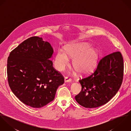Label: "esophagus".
I'll return each instance as SVG.
<instances>
[{
    "label": "esophagus",
    "mask_w": 131,
    "mask_h": 131,
    "mask_svg": "<svg viewBox=\"0 0 131 131\" xmlns=\"http://www.w3.org/2000/svg\"><path fill=\"white\" fill-rule=\"evenodd\" d=\"M64 82L65 83H70L72 82V79L69 78L68 77H66L64 79Z\"/></svg>",
    "instance_id": "34e87169"
}]
</instances>
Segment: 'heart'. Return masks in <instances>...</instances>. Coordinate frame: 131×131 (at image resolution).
Here are the masks:
<instances>
[{"mask_svg": "<svg viewBox=\"0 0 131 131\" xmlns=\"http://www.w3.org/2000/svg\"><path fill=\"white\" fill-rule=\"evenodd\" d=\"M64 50L65 51L58 49L54 58V67L60 72L63 71L68 64L69 56L73 58L72 66L80 74H88L96 66L100 56L98 49L90 48L88 44L83 43L69 44L65 46Z\"/></svg>", "mask_w": 131, "mask_h": 131, "instance_id": "b5f03b06", "label": "heart"}]
</instances>
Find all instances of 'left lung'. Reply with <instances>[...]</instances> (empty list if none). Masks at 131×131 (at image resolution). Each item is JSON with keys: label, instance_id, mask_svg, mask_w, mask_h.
Segmentation results:
<instances>
[{"label": "left lung", "instance_id": "left-lung-1", "mask_svg": "<svg viewBox=\"0 0 131 131\" xmlns=\"http://www.w3.org/2000/svg\"><path fill=\"white\" fill-rule=\"evenodd\" d=\"M124 60L117 51L103 57L96 70L87 78L79 80L80 93L77 102L86 108H96L108 102L118 91L123 79Z\"/></svg>", "mask_w": 131, "mask_h": 131}]
</instances>
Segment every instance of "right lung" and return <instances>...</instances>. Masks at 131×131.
<instances>
[{
	"label": "right lung",
	"mask_w": 131,
	"mask_h": 131,
	"mask_svg": "<svg viewBox=\"0 0 131 131\" xmlns=\"http://www.w3.org/2000/svg\"><path fill=\"white\" fill-rule=\"evenodd\" d=\"M53 53L50 44L37 36L27 39L10 52L7 64L8 84L24 104L34 108L46 105L63 84V75L50 60Z\"/></svg>",
	"instance_id": "right-lung-1"
}]
</instances>
